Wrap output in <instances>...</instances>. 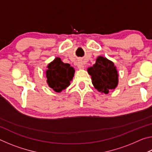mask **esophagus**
Returning <instances> with one entry per match:
<instances>
[{"label": "esophagus", "instance_id": "34e87169", "mask_svg": "<svg viewBox=\"0 0 152 152\" xmlns=\"http://www.w3.org/2000/svg\"><path fill=\"white\" fill-rule=\"evenodd\" d=\"M77 66H78V68H79V69H82V68H83V64H82V61H78V63H77Z\"/></svg>", "mask_w": 152, "mask_h": 152}]
</instances>
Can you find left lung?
Wrapping results in <instances>:
<instances>
[{"mask_svg": "<svg viewBox=\"0 0 152 152\" xmlns=\"http://www.w3.org/2000/svg\"><path fill=\"white\" fill-rule=\"evenodd\" d=\"M92 82L98 91L109 93L118 84V74L116 67L111 61L102 56L98 57L93 66L88 69Z\"/></svg>", "mask_w": 152, "mask_h": 152, "instance_id": "left-lung-1", "label": "left lung"}]
</instances>
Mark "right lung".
<instances>
[{
    "instance_id": "1",
    "label": "right lung",
    "mask_w": 152,
    "mask_h": 152,
    "mask_svg": "<svg viewBox=\"0 0 152 152\" xmlns=\"http://www.w3.org/2000/svg\"><path fill=\"white\" fill-rule=\"evenodd\" d=\"M46 71L47 82L53 91L60 92L70 84L74 74V69L69 64H65L56 58L48 66Z\"/></svg>"
}]
</instances>
